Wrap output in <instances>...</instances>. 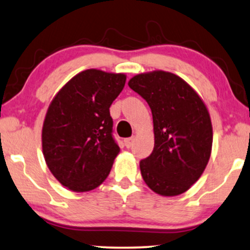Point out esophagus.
Segmentation results:
<instances>
[{
    "instance_id": "1",
    "label": "esophagus",
    "mask_w": 250,
    "mask_h": 250,
    "mask_svg": "<svg viewBox=\"0 0 250 250\" xmlns=\"http://www.w3.org/2000/svg\"><path fill=\"white\" fill-rule=\"evenodd\" d=\"M133 142H134V138L132 137V138H126V139H124V144H125V146L127 148H130L132 145H133Z\"/></svg>"
}]
</instances>
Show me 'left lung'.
I'll list each match as a JSON object with an SVG mask.
<instances>
[{
	"mask_svg": "<svg viewBox=\"0 0 250 250\" xmlns=\"http://www.w3.org/2000/svg\"><path fill=\"white\" fill-rule=\"evenodd\" d=\"M128 86L147 102L154 148L140 161L146 185L164 196L186 192L206 168L213 143L212 123L200 97L184 79L165 71L134 76Z\"/></svg>",
	"mask_w": 250,
	"mask_h": 250,
	"instance_id": "8db88e82",
	"label": "left lung"
}]
</instances>
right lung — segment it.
<instances>
[{
    "mask_svg": "<svg viewBox=\"0 0 250 250\" xmlns=\"http://www.w3.org/2000/svg\"><path fill=\"white\" fill-rule=\"evenodd\" d=\"M125 82L124 73L85 70L50 104L42 130L44 159L54 177L73 192L98 187L119 153L110 106Z\"/></svg>",
    "mask_w": 250,
    "mask_h": 250,
    "instance_id": "1",
    "label": "right lung"
}]
</instances>
